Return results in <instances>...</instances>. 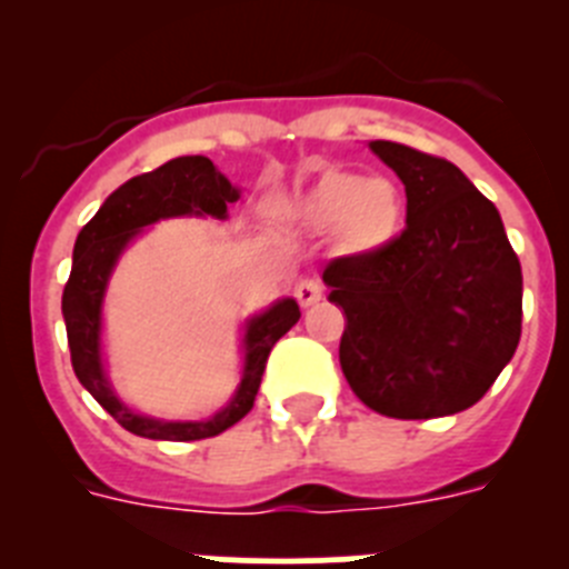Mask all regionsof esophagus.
Returning a JSON list of instances; mask_svg holds the SVG:
<instances>
[{
	"label": "esophagus",
	"mask_w": 569,
	"mask_h": 569,
	"mask_svg": "<svg viewBox=\"0 0 569 569\" xmlns=\"http://www.w3.org/2000/svg\"><path fill=\"white\" fill-rule=\"evenodd\" d=\"M296 299H299L301 308H310L321 299V281L316 276H305V279L296 284Z\"/></svg>",
	"instance_id": "1"
}]
</instances>
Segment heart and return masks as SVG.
I'll return each mask as SVG.
<instances>
[{
  "instance_id": "b5f03b06",
  "label": "heart",
  "mask_w": 569,
  "mask_h": 569,
  "mask_svg": "<svg viewBox=\"0 0 569 569\" xmlns=\"http://www.w3.org/2000/svg\"><path fill=\"white\" fill-rule=\"evenodd\" d=\"M281 213L316 233H339L341 248L370 253L393 239L405 219V193L387 176L325 170L308 190L290 196Z\"/></svg>"
}]
</instances>
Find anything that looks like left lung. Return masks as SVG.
<instances>
[{
  "mask_svg": "<svg viewBox=\"0 0 569 569\" xmlns=\"http://www.w3.org/2000/svg\"><path fill=\"white\" fill-rule=\"evenodd\" d=\"M370 150L405 184L407 228L321 273L345 310L341 373L390 419L461 413L519 347V256L496 204L453 162L385 139Z\"/></svg>",
  "mask_w": 569,
  "mask_h": 569,
  "instance_id": "8db88e82",
  "label": "left lung"
}]
</instances>
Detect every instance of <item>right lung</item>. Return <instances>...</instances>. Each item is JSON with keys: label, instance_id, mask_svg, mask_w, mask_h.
Wrapping results in <instances>:
<instances>
[{"label": "right lung", "instance_id": "1", "mask_svg": "<svg viewBox=\"0 0 569 569\" xmlns=\"http://www.w3.org/2000/svg\"><path fill=\"white\" fill-rule=\"evenodd\" d=\"M239 199V190L213 168L208 156H179L150 173L133 176L130 182L104 199L97 216L79 230L73 248V268L62 293V316L68 328V347L73 373L99 405L113 416L124 430L142 439L199 441L224 433L228 427L250 413L259 393L261 373L276 341L299 321L296 299L276 301L273 308L253 316L244 333V373L228 407L208 421H159L139 416L116 399L113 387L99 353V328H102V296L110 270L122 256L130 239L168 216H216L224 219L228 204Z\"/></svg>", "mask_w": 569, "mask_h": 569}]
</instances>
